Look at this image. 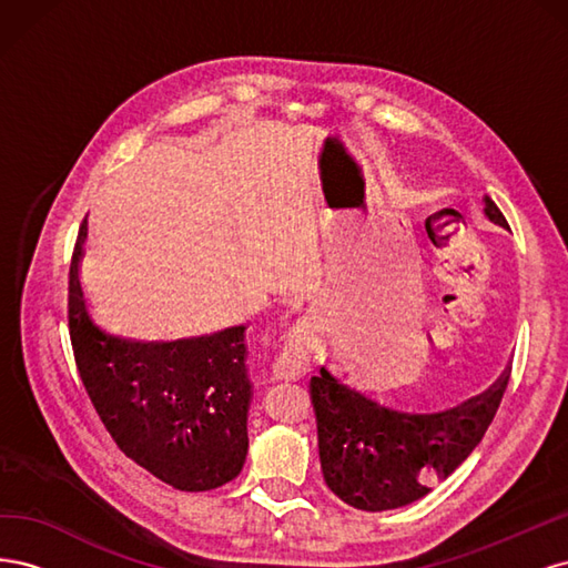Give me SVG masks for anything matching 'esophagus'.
<instances>
[{
	"label": "esophagus",
	"instance_id": "1",
	"mask_svg": "<svg viewBox=\"0 0 568 568\" xmlns=\"http://www.w3.org/2000/svg\"><path fill=\"white\" fill-rule=\"evenodd\" d=\"M311 324L298 322L291 326V332L284 338V346L274 359L272 372L277 379H296V376L305 374L307 369V351H311Z\"/></svg>",
	"mask_w": 568,
	"mask_h": 568
}]
</instances>
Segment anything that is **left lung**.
Masks as SVG:
<instances>
[{"mask_svg":"<svg viewBox=\"0 0 568 568\" xmlns=\"http://www.w3.org/2000/svg\"><path fill=\"white\" fill-rule=\"evenodd\" d=\"M486 217L507 227L493 199ZM509 382L505 372L488 390L453 407L412 412L386 405L329 367L311 379L320 462L326 486L363 511L417 503L448 478L484 438Z\"/></svg>","mask_w":568,"mask_h":568,"instance_id":"left-lung-1","label":"left lung"}]
</instances>
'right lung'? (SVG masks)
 Masks as SVG:
<instances>
[{
	"label": "right lung",
	"mask_w": 568,
	"mask_h": 568,
	"mask_svg": "<svg viewBox=\"0 0 568 568\" xmlns=\"http://www.w3.org/2000/svg\"><path fill=\"white\" fill-rule=\"evenodd\" d=\"M82 222L68 282L80 379L106 432L132 462L186 493L213 490L248 453L246 326L178 341H134L97 324L80 286Z\"/></svg>",
	"instance_id": "right-lung-1"
}]
</instances>
